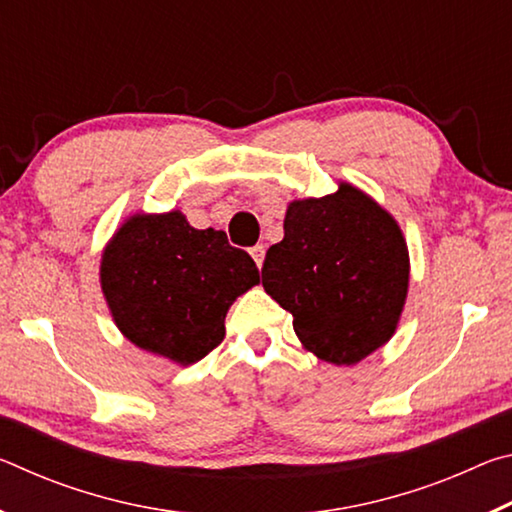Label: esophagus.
<instances>
[{"instance_id": "obj_1", "label": "esophagus", "mask_w": 512, "mask_h": 512, "mask_svg": "<svg viewBox=\"0 0 512 512\" xmlns=\"http://www.w3.org/2000/svg\"><path fill=\"white\" fill-rule=\"evenodd\" d=\"M250 257L255 259V264H257V266H262V262H264V246H262V244H257V246L250 248Z\"/></svg>"}]
</instances>
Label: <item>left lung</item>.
Instances as JSON below:
<instances>
[{
    "label": "left lung",
    "instance_id": "8db88e82",
    "mask_svg": "<svg viewBox=\"0 0 512 512\" xmlns=\"http://www.w3.org/2000/svg\"><path fill=\"white\" fill-rule=\"evenodd\" d=\"M264 291L293 316L318 359L352 366L384 345L409 287V250L393 216L352 185L293 201L266 250Z\"/></svg>",
    "mask_w": 512,
    "mask_h": 512
}]
</instances>
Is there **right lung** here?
I'll return each mask as SVG.
<instances>
[{"instance_id":"1","label":"right lung","mask_w":512,"mask_h":512,"mask_svg":"<svg viewBox=\"0 0 512 512\" xmlns=\"http://www.w3.org/2000/svg\"><path fill=\"white\" fill-rule=\"evenodd\" d=\"M259 282L246 250L180 212L137 214L103 253L101 287L117 327L137 348L196 363L225 336V314Z\"/></svg>"}]
</instances>
